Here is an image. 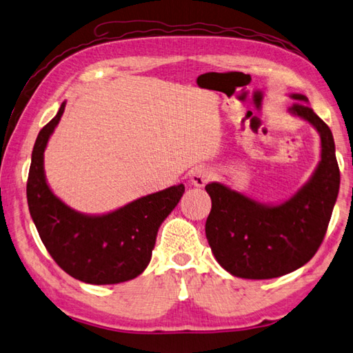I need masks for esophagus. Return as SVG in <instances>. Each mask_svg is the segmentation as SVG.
Wrapping results in <instances>:
<instances>
[{
    "mask_svg": "<svg viewBox=\"0 0 353 353\" xmlns=\"http://www.w3.org/2000/svg\"><path fill=\"white\" fill-rule=\"evenodd\" d=\"M212 176H214V172L212 169L205 168V165H196V168L192 170L190 174V181L194 185H198V188H203L204 184H208Z\"/></svg>",
    "mask_w": 353,
    "mask_h": 353,
    "instance_id": "esophagus-1",
    "label": "esophagus"
}]
</instances>
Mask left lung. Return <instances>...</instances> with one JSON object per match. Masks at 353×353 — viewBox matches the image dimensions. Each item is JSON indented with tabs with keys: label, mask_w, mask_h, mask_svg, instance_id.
<instances>
[{
	"label": "left lung",
	"mask_w": 353,
	"mask_h": 353,
	"mask_svg": "<svg viewBox=\"0 0 353 353\" xmlns=\"http://www.w3.org/2000/svg\"><path fill=\"white\" fill-rule=\"evenodd\" d=\"M307 101L304 95H292ZM292 114L320 132L321 161L307 184L280 205H264L210 183L205 190L212 210L205 236L216 261L232 275L269 280L300 269L316 254L324 239L340 190V168L329 125L304 103H294Z\"/></svg>",
	"instance_id": "obj_1"
}]
</instances>
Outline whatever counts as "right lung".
<instances>
[{
  "mask_svg": "<svg viewBox=\"0 0 353 353\" xmlns=\"http://www.w3.org/2000/svg\"><path fill=\"white\" fill-rule=\"evenodd\" d=\"M39 130L28 178L30 216L43 244L65 274L89 284L129 281L148 268L158 229L184 194L172 185L143 196L108 215L89 216L70 209L46 183L43 154L64 112Z\"/></svg>",
  "mask_w": 353,
  "mask_h": 353,
  "instance_id": "right-lung-1",
  "label": "right lung"
}]
</instances>
